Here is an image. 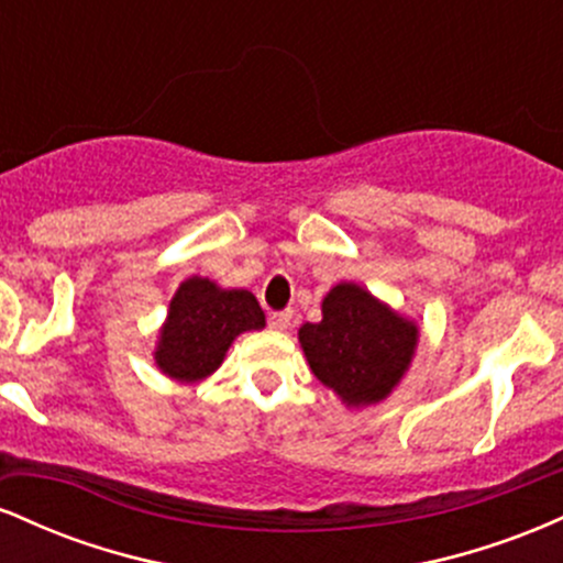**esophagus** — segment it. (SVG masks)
Here are the masks:
<instances>
[{
	"instance_id": "1",
	"label": "esophagus",
	"mask_w": 563,
	"mask_h": 563,
	"mask_svg": "<svg viewBox=\"0 0 563 563\" xmlns=\"http://www.w3.org/2000/svg\"><path fill=\"white\" fill-rule=\"evenodd\" d=\"M269 328H275V331H288V328H290V312H273V314H269Z\"/></svg>"
}]
</instances>
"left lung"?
Segmentation results:
<instances>
[{
  "label": "left lung",
  "instance_id": "8db88e82",
  "mask_svg": "<svg viewBox=\"0 0 563 563\" xmlns=\"http://www.w3.org/2000/svg\"><path fill=\"white\" fill-rule=\"evenodd\" d=\"M418 335L416 320L344 280L322 299V320L299 328V344L325 389L346 407H371L384 402L410 371Z\"/></svg>",
  "mask_w": 563,
  "mask_h": 563
}]
</instances>
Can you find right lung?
<instances>
[{
  "mask_svg": "<svg viewBox=\"0 0 563 563\" xmlns=\"http://www.w3.org/2000/svg\"><path fill=\"white\" fill-rule=\"evenodd\" d=\"M267 325L256 296L245 288H222L192 275L179 283L158 331L156 367L179 384H198L219 371L232 341Z\"/></svg>",
  "mask_w": 563,
  "mask_h": 563,
  "instance_id": "right-lung-1",
  "label": "right lung"
}]
</instances>
